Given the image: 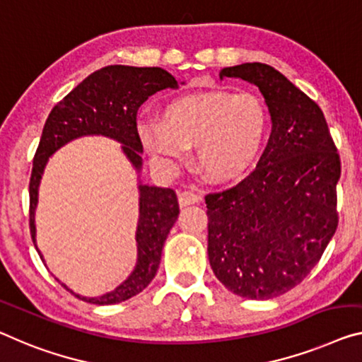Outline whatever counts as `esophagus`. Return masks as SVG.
Segmentation results:
<instances>
[{
  "instance_id": "obj_1",
  "label": "esophagus",
  "mask_w": 362,
  "mask_h": 362,
  "mask_svg": "<svg viewBox=\"0 0 362 362\" xmlns=\"http://www.w3.org/2000/svg\"><path fill=\"white\" fill-rule=\"evenodd\" d=\"M177 200H180L181 207H186V205H192L197 204L200 200V192L194 191V189H187V191H182L180 196H177Z\"/></svg>"
}]
</instances>
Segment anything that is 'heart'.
Listing matches in <instances>:
<instances>
[{"mask_svg":"<svg viewBox=\"0 0 362 362\" xmlns=\"http://www.w3.org/2000/svg\"><path fill=\"white\" fill-rule=\"evenodd\" d=\"M269 111L251 92L210 90L173 98L162 119H139L137 136L155 162L173 166L197 147V163L218 182L241 180L257 163Z\"/></svg>","mask_w":362,"mask_h":362,"instance_id":"heart-1","label":"heart"}]
</instances>
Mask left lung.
I'll return each mask as SVG.
<instances>
[{"mask_svg":"<svg viewBox=\"0 0 362 362\" xmlns=\"http://www.w3.org/2000/svg\"><path fill=\"white\" fill-rule=\"evenodd\" d=\"M223 77L259 87L272 134L249 176L205 196L209 260L238 296L272 299L310 274L335 235L340 155L319 105L280 71L244 63Z\"/></svg>","mask_w":362,"mask_h":362,"instance_id":"left-lung-1","label":"left lung"}]
</instances>
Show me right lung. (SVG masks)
<instances>
[{
	"label": "right lung",
	"mask_w": 362,
	"mask_h": 362,
	"mask_svg": "<svg viewBox=\"0 0 362 362\" xmlns=\"http://www.w3.org/2000/svg\"><path fill=\"white\" fill-rule=\"evenodd\" d=\"M176 87L175 77L162 68L113 64L92 72L57 103L43 126L29 182V225L33 244L38 185L48 158L72 139L105 136L123 144L121 148L124 155L139 171L142 166V144L137 136V110L153 93ZM139 191L141 215L136 233L137 264L134 272L116 290L98 298L79 296L63 285L82 301L98 305L126 301L147 288L157 274L165 239L180 215V205L176 192L170 187L139 185Z\"/></svg>",
	"instance_id": "obj_1"
}]
</instances>
